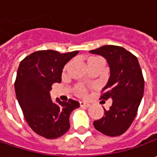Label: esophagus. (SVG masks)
Here are the masks:
<instances>
[{"instance_id": "obj_1", "label": "esophagus", "mask_w": 157, "mask_h": 157, "mask_svg": "<svg viewBox=\"0 0 157 157\" xmlns=\"http://www.w3.org/2000/svg\"><path fill=\"white\" fill-rule=\"evenodd\" d=\"M79 105H80L81 107L86 108V107H89V106H90V104H89V103H86V102H80V103H79Z\"/></svg>"}]
</instances>
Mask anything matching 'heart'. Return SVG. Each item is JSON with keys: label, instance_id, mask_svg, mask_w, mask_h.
I'll list each match as a JSON object with an SVG mask.
<instances>
[{"label": "heart", "instance_id": "heart-1", "mask_svg": "<svg viewBox=\"0 0 157 157\" xmlns=\"http://www.w3.org/2000/svg\"><path fill=\"white\" fill-rule=\"evenodd\" d=\"M99 58H100V57H90L87 60V63H90V62L94 61V60H96V59H99ZM67 66H68V65L65 66L64 70L67 68ZM75 93L78 96H81V97H83V96H85L86 94V88L84 87V86H76L75 88Z\"/></svg>", "mask_w": 157, "mask_h": 157}]
</instances>
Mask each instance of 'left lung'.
<instances>
[{"label":"left lung","instance_id":"obj_1","mask_svg":"<svg viewBox=\"0 0 157 157\" xmlns=\"http://www.w3.org/2000/svg\"><path fill=\"white\" fill-rule=\"evenodd\" d=\"M90 52L107 61L110 77L100 100H113L108 110L104 108V116L94 121V128L105 136H121L134 121L143 96L144 78L138 59L121 46L104 45Z\"/></svg>","mask_w":157,"mask_h":157}]
</instances>
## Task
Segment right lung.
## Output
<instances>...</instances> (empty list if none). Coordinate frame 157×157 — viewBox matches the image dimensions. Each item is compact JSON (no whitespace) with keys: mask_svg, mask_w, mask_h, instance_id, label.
<instances>
[{"mask_svg":"<svg viewBox=\"0 0 157 157\" xmlns=\"http://www.w3.org/2000/svg\"><path fill=\"white\" fill-rule=\"evenodd\" d=\"M78 53L38 51L19 64L15 82L18 103L31 129L47 139L64 135L70 128L71 113L79 106L71 99L53 102L50 95L52 85L61 82L63 66Z\"/></svg>","mask_w":157,"mask_h":157,"instance_id":"right-lung-1","label":"right lung"}]
</instances>
